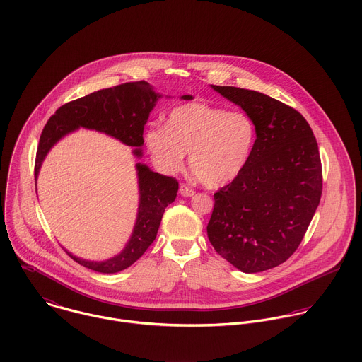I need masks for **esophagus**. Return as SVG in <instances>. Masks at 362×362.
Here are the masks:
<instances>
[{
  "label": "esophagus",
  "instance_id": "obj_1",
  "mask_svg": "<svg viewBox=\"0 0 362 362\" xmlns=\"http://www.w3.org/2000/svg\"><path fill=\"white\" fill-rule=\"evenodd\" d=\"M179 193H180L183 197H190V196L194 194V190L190 189V187L186 186V185H182L180 189H179Z\"/></svg>",
  "mask_w": 362,
  "mask_h": 362
}]
</instances>
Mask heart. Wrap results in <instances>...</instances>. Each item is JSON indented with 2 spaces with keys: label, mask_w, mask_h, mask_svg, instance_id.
<instances>
[{
  "label": "heart",
  "mask_w": 362,
  "mask_h": 362,
  "mask_svg": "<svg viewBox=\"0 0 362 362\" xmlns=\"http://www.w3.org/2000/svg\"><path fill=\"white\" fill-rule=\"evenodd\" d=\"M153 165L165 175L182 170L186 153L193 173L209 187L233 182L248 165L257 144V127L244 112L194 101L175 107L166 127L144 134Z\"/></svg>",
  "instance_id": "b5f03b06"
}]
</instances>
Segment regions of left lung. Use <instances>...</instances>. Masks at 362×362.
<instances>
[{
    "instance_id": "8db88e82",
    "label": "left lung",
    "mask_w": 362,
    "mask_h": 362,
    "mask_svg": "<svg viewBox=\"0 0 362 362\" xmlns=\"http://www.w3.org/2000/svg\"><path fill=\"white\" fill-rule=\"evenodd\" d=\"M257 127L252 156L214 194L207 235L231 265L257 274L284 264L302 243L320 203L317 141L295 108L254 90L211 86Z\"/></svg>"
}]
</instances>
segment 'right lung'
<instances>
[{
    "label": "right lung",
    "mask_w": 362,
    "mask_h": 362,
    "mask_svg": "<svg viewBox=\"0 0 362 362\" xmlns=\"http://www.w3.org/2000/svg\"><path fill=\"white\" fill-rule=\"evenodd\" d=\"M162 94L146 81L119 84L94 91L70 101L54 112L45 125L35 160V180L49 151L67 134L81 128L104 132L134 148V155L142 156L144 127ZM192 100V95H182ZM139 204L131 238L124 250L107 261H88L66 251L77 264L100 272L115 274L138 261L156 238L165 209L175 202L179 183L176 179L159 175L144 163H136Z\"/></svg>",
    "instance_id": "obj_1"
}]
</instances>
